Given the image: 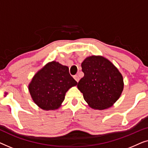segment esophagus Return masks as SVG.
I'll return each mask as SVG.
<instances>
[{"instance_id": "esophagus-1", "label": "esophagus", "mask_w": 148, "mask_h": 148, "mask_svg": "<svg viewBox=\"0 0 148 148\" xmlns=\"http://www.w3.org/2000/svg\"><path fill=\"white\" fill-rule=\"evenodd\" d=\"M73 78L75 79V81H76L77 82H78L79 81V77L77 75H74L73 76Z\"/></svg>"}]
</instances>
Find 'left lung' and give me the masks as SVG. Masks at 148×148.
<instances>
[{
    "instance_id": "left-lung-1",
    "label": "left lung",
    "mask_w": 148,
    "mask_h": 148,
    "mask_svg": "<svg viewBox=\"0 0 148 148\" xmlns=\"http://www.w3.org/2000/svg\"><path fill=\"white\" fill-rule=\"evenodd\" d=\"M82 68L84 76L78 82L77 88L89 106L96 110L112 106L120 98L124 87L118 69L102 56L87 57Z\"/></svg>"
}]
</instances>
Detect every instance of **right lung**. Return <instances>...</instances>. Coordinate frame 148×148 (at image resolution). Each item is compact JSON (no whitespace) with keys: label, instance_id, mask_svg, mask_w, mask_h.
I'll list each match as a JSON object with an SVG mask.
<instances>
[{"label":"right lung","instance_id":"right-lung-1","mask_svg":"<svg viewBox=\"0 0 148 148\" xmlns=\"http://www.w3.org/2000/svg\"><path fill=\"white\" fill-rule=\"evenodd\" d=\"M77 84L68 66L52 61L36 73L28 88L32 100L40 108L51 110L59 108L66 92Z\"/></svg>","mask_w":148,"mask_h":148}]
</instances>
